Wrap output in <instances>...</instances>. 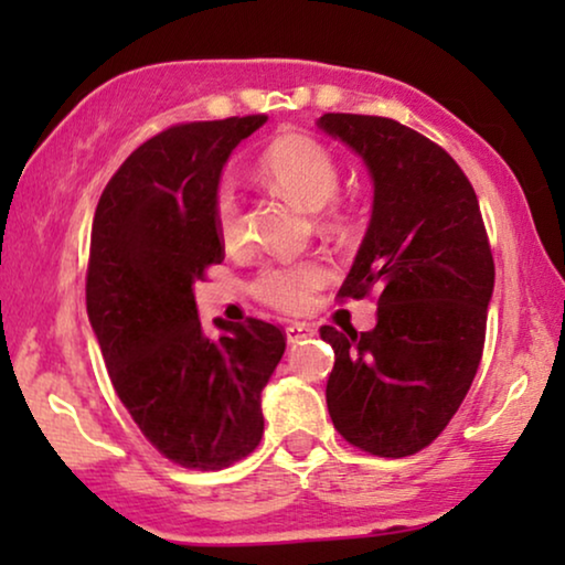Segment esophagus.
Instances as JSON below:
<instances>
[{"instance_id":"34e87169","label":"esophagus","mask_w":565,"mask_h":565,"mask_svg":"<svg viewBox=\"0 0 565 565\" xmlns=\"http://www.w3.org/2000/svg\"><path fill=\"white\" fill-rule=\"evenodd\" d=\"M313 334V327L311 323H303V321H292L285 327V337H288V344H296L298 339L303 337H311Z\"/></svg>"}]
</instances>
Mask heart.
<instances>
[{
	"label": "heart",
	"mask_w": 565,
	"mask_h": 565,
	"mask_svg": "<svg viewBox=\"0 0 565 565\" xmlns=\"http://www.w3.org/2000/svg\"><path fill=\"white\" fill-rule=\"evenodd\" d=\"M262 174L290 203L308 213H319L339 192V167L319 138L308 134H285L267 146L259 159ZM213 221L223 246L234 249L244 242L242 198L234 180H223L213 195ZM329 280V269L319 259L267 265L254 277L252 290L262 303L300 313L311 308L316 292Z\"/></svg>",
	"instance_id": "b5f03b06"
}]
</instances>
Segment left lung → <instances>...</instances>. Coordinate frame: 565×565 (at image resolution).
Masks as SVG:
<instances>
[{
    "mask_svg": "<svg viewBox=\"0 0 565 565\" xmlns=\"http://www.w3.org/2000/svg\"><path fill=\"white\" fill-rule=\"evenodd\" d=\"M323 134L358 153L373 213L342 298H377L370 331L321 327L334 350L327 406L347 443L406 458L447 427L473 383L493 257L468 177L429 138L375 115L327 113Z\"/></svg>",
    "mask_w": 565,
    "mask_h": 565,
    "instance_id": "obj_1",
    "label": "left lung"
}]
</instances>
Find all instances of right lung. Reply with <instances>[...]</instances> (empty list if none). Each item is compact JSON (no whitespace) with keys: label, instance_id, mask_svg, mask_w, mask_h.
Returning a JSON list of instances; mask_svg holds the SVG:
<instances>
[{"label":"right lung","instance_id":"1","mask_svg":"<svg viewBox=\"0 0 565 565\" xmlns=\"http://www.w3.org/2000/svg\"><path fill=\"white\" fill-rule=\"evenodd\" d=\"M267 122H188L122 161L92 221L87 313L107 373L143 437L184 468L221 470L259 445L262 391L282 360L275 323L213 319L195 282L223 262L213 195L226 161Z\"/></svg>","mask_w":565,"mask_h":565}]
</instances>
